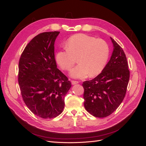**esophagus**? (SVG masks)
Masks as SVG:
<instances>
[{"instance_id": "esophagus-1", "label": "esophagus", "mask_w": 146, "mask_h": 146, "mask_svg": "<svg viewBox=\"0 0 146 146\" xmlns=\"http://www.w3.org/2000/svg\"><path fill=\"white\" fill-rule=\"evenodd\" d=\"M79 82H78V81H75V80H72L71 81V83H72V85H76V84H77V83H78Z\"/></svg>"}]
</instances>
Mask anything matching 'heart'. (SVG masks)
Here are the masks:
<instances>
[{
	"label": "heart",
	"instance_id": "1",
	"mask_svg": "<svg viewBox=\"0 0 146 146\" xmlns=\"http://www.w3.org/2000/svg\"><path fill=\"white\" fill-rule=\"evenodd\" d=\"M108 57L109 47L107 42L83 33L69 38L66 48L58 50L55 54L56 63L65 70L71 69L77 58L79 64L70 72L73 78L99 74L104 69Z\"/></svg>",
	"mask_w": 146,
	"mask_h": 146
}]
</instances>
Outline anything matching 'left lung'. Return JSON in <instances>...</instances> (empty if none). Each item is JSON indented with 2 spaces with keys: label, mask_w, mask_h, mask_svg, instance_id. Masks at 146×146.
Returning a JSON list of instances; mask_svg holds the SVG:
<instances>
[{
  "label": "left lung",
  "mask_w": 146,
  "mask_h": 146,
  "mask_svg": "<svg viewBox=\"0 0 146 146\" xmlns=\"http://www.w3.org/2000/svg\"><path fill=\"white\" fill-rule=\"evenodd\" d=\"M113 43L111 56L102 72L94 79L84 82V107L97 117L113 113L122 103L126 94L130 71L124 52L110 37Z\"/></svg>",
  "instance_id": "8db88e82"
}]
</instances>
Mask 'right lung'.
<instances>
[{"mask_svg": "<svg viewBox=\"0 0 146 146\" xmlns=\"http://www.w3.org/2000/svg\"><path fill=\"white\" fill-rule=\"evenodd\" d=\"M60 32L38 35L24 48L19 62L18 82L25 105L35 115L52 119L62 113L71 83L57 68L54 44Z\"/></svg>", "mask_w": 146, "mask_h": 146, "instance_id": "add662e5", "label": "right lung"}]
</instances>
